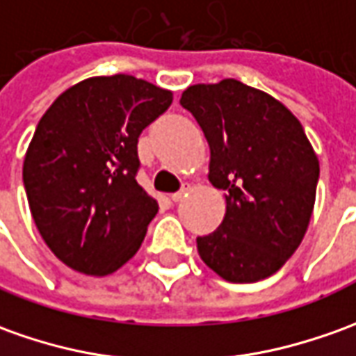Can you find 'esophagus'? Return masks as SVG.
I'll list each match as a JSON object with an SVG mask.
<instances>
[{
	"label": "esophagus",
	"instance_id": "obj_1",
	"mask_svg": "<svg viewBox=\"0 0 356 356\" xmlns=\"http://www.w3.org/2000/svg\"><path fill=\"white\" fill-rule=\"evenodd\" d=\"M188 192H190V186H182V188H180L178 192L170 195V200H172V202H182L184 197L188 195Z\"/></svg>",
	"mask_w": 356,
	"mask_h": 356
}]
</instances>
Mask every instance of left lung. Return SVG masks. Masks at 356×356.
I'll use <instances>...</instances> for the list:
<instances>
[{
    "mask_svg": "<svg viewBox=\"0 0 356 356\" xmlns=\"http://www.w3.org/2000/svg\"><path fill=\"white\" fill-rule=\"evenodd\" d=\"M209 143V182L225 192L219 229L197 252L230 283L273 275L305 238L320 161L300 122L264 90L236 79L192 85L180 99Z\"/></svg>",
    "mask_w": 356,
    "mask_h": 356,
    "instance_id": "obj_1",
    "label": "left lung"
}]
</instances>
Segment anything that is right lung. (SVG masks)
Returning <instances> with one entry per match:
<instances>
[{"label": "right lung", "mask_w": 356, "mask_h": 356, "mask_svg": "<svg viewBox=\"0 0 356 356\" xmlns=\"http://www.w3.org/2000/svg\"><path fill=\"white\" fill-rule=\"evenodd\" d=\"M172 90L134 75L89 77L40 118L23 163L36 229L65 266L102 277L136 256L159 203L137 184V139Z\"/></svg>", "instance_id": "add662e5"}]
</instances>
